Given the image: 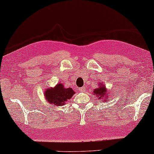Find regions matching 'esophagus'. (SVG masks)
<instances>
[{"label":"esophagus","mask_w":154,"mask_h":154,"mask_svg":"<svg viewBox=\"0 0 154 154\" xmlns=\"http://www.w3.org/2000/svg\"><path fill=\"white\" fill-rule=\"evenodd\" d=\"M79 92H85L86 91V90H85V88H79Z\"/></svg>","instance_id":"esophagus-1"}]
</instances>
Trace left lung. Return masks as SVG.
Returning a JSON list of instances; mask_svg holds the SVG:
<instances>
[{
	"instance_id": "8db88e82",
	"label": "left lung",
	"mask_w": 154,
	"mask_h": 154,
	"mask_svg": "<svg viewBox=\"0 0 154 154\" xmlns=\"http://www.w3.org/2000/svg\"><path fill=\"white\" fill-rule=\"evenodd\" d=\"M93 94L94 95H95L98 98V100H100L101 101H108L109 92L107 91V88H105L103 84H100L99 87L94 90Z\"/></svg>"
}]
</instances>
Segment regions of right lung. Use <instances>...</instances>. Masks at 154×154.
Here are the masks:
<instances>
[{
    "instance_id": "obj_1",
    "label": "right lung",
    "mask_w": 154,
    "mask_h": 154,
    "mask_svg": "<svg viewBox=\"0 0 154 154\" xmlns=\"http://www.w3.org/2000/svg\"><path fill=\"white\" fill-rule=\"evenodd\" d=\"M74 94L75 91L71 88H65L61 83L57 84L54 88L47 89L44 92V96L48 103L57 106L64 105Z\"/></svg>"
}]
</instances>
